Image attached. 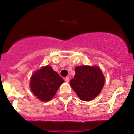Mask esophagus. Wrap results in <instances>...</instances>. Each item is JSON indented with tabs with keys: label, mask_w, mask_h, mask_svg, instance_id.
Wrapping results in <instances>:
<instances>
[{
	"label": "esophagus",
	"mask_w": 134,
	"mask_h": 134,
	"mask_svg": "<svg viewBox=\"0 0 134 134\" xmlns=\"http://www.w3.org/2000/svg\"><path fill=\"white\" fill-rule=\"evenodd\" d=\"M65 82H69V81H70V78H69V77H65Z\"/></svg>",
	"instance_id": "1"
}]
</instances>
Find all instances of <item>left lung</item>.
Here are the masks:
<instances>
[{"label":"left lung","instance_id":"1","mask_svg":"<svg viewBox=\"0 0 134 134\" xmlns=\"http://www.w3.org/2000/svg\"><path fill=\"white\" fill-rule=\"evenodd\" d=\"M74 78L70 81V86L83 101L92 100L99 94L104 83V77L98 67L77 66Z\"/></svg>","mask_w":134,"mask_h":134}]
</instances>
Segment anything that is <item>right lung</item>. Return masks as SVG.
<instances>
[{
    "label": "right lung",
    "mask_w": 134,
    "mask_h": 134,
    "mask_svg": "<svg viewBox=\"0 0 134 134\" xmlns=\"http://www.w3.org/2000/svg\"><path fill=\"white\" fill-rule=\"evenodd\" d=\"M64 79L50 66L42 67L33 74L30 81L31 90L39 99L48 101L52 99Z\"/></svg>",
    "instance_id": "1"
}]
</instances>
